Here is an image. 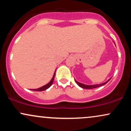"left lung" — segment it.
Masks as SVG:
<instances>
[{
  "mask_svg": "<svg viewBox=\"0 0 131 131\" xmlns=\"http://www.w3.org/2000/svg\"><path fill=\"white\" fill-rule=\"evenodd\" d=\"M111 79V78H110ZM110 79H109L107 81H106V82H104V83H102V84H94V85H86V84H82L81 83V82H78L76 80H75V82H76V84L79 85V87H81V88H83V89H94V88H99V87L100 86H102V85H105V84L107 83L108 81L110 80Z\"/></svg>",
  "mask_w": 131,
  "mask_h": 131,
  "instance_id": "left-lung-1",
  "label": "left lung"
}]
</instances>
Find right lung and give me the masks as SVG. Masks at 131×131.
I'll return each mask as SVG.
<instances>
[{"label":"right lung","mask_w":131,"mask_h":131,"mask_svg":"<svg viewBox=\"0 0 131 131\" xmlns=\"http://www.w3.org/2000/svg\"><path fill=\"white\" fill-rule=\"evenodd\" d=\"M56 71V70H55ZM55 73H54V74L53 76V77H52V79H51V81H50V82H49L48 84H47L46 85H43L42 87H41V88H38V89H31L32 90V91H45V90L47 89H49L50 87L52 85V84H53V80H54V78H55Z\"/></svg>","instance_id":"obj_1"}]
</instances>
